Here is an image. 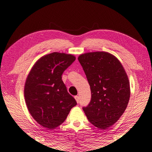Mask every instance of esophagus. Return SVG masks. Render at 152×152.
<instances>
[{
  "label": "esophagus",
  "mask_w": 152,
  "mask_h": 152,
  "mask_svg": "<svg viewBox=\"0 0 152 152\" xmlns=\"http://www.w3.org/2000/svg\"><path fill=\"white\" fill-rule=\"evenodd\" d=\"M74 98H75L76 102L77 103H79V101H80V98H79L78 96H75V97H74Z\"/></svg>",
  "instance_id": "1"
}]
</instances>
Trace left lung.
I'll return each mask as SVG.
<instances>
[{"label": "left lung", "mask_w": 152, "mask_h": 152, "mask_svg": "<svg viewBox=\"0 0 152 152\" xmlns=\"http://www.w3.org/2000/svg\"><path fill=\"white\" fill-rule=\"evenodd\" d=\"M91 91V99L83 110L88 121L100 129L112 126L129 103L130 83L122 65L107 52L86 53L78 57Z\"/></svg>", "instance_id": "8db88e82"}]
</instances>
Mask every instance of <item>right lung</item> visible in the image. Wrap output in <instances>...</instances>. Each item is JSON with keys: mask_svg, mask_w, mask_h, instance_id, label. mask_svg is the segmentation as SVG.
<instances>
[{"mask_svg": "<svg viewBox=\"0 0 152 152\" xmlns=\"http://www.w3.org/2000/svg\"><path fill=\"white\" fill-rule=\"evenodd\" d=\"M75 59L74 55L64 53L46 55L36 62L26 78L24 97L28 110L47 129L63 123L77 104L61 79L62 74Z\"/></svg>", "mask_w": 152, "mask_h": 152, "instance_id": "right-lung-1", "label": "right lung"}]
</instances>
